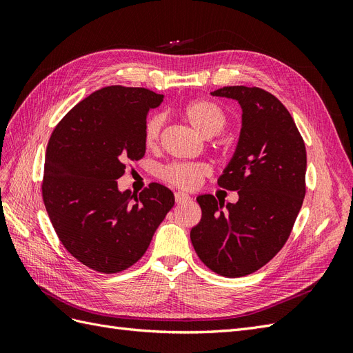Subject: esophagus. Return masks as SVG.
Here are the masks:
<instances>
[{
  "label": "esophagus",
  "mask_w": 353,
  "mask_h": 353,
  "mask_svg": "<svg viewBox=\"0 0 353 353\" xmlns=\"http://www.w3.org/2000/svg\"><path fill=\"white\" fill-rule=\"evenodd\" d=\"M190 200V196L187 193H183V191H176L175 193V201L176 203H185Z\"/></svg>",
  "instance_id": "1"
}]
</instances>
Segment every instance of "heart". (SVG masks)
Masks as SVG:
<instances>
[{
    "instance_id": "heart-1",
    "label": "heart",
    "mask_w": 353,
    "mask_h": 353,
    "mask_svg": "<svg viewBox=\"0 0 353 353\" xmlns=\"http://www.w3.org/2000/svg\"><path fill=\"white\" fill-rule=\"evenodd\" d=\"M183 116L199 134L206 138L218 135L227 125V113L222 105L208 99L188 103L183 109ZM162 128L163 117L160 114L147 121L144 128V144L147 148L157 145ZM209 172L210 169L205 163H174L163 169V178L176 187L194 188Z\"/></svg>"
}]
</instances>
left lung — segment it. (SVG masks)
Masks as SVG:
<instances>
[{"label":"left lung","instance_id":"8db88e82","mask_svg":"<svg viewBox=\"0 0 353 353\" xmlns=\"http://www.w3.org/2000/svg\"><path fill=\"white\" fill-rule=\"evenodd\" d=\"M239 101L241 130L218 178L237 190L223 205L212 194L197 201L201 219L191 228L193 248L209 270L230 279L258 271L281 250L305 197L306 148L292 114L272 94L244 85L212 91Z\"/></svg>","mask_w":353,"mask_h":353}]
</instances>
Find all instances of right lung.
Listing matches in <instances>:
<instances>
[{
	"label": "right lung",
	"instance_id": "1",
	"mask_svg": "<svg viewBox=\"0 0 353 353\" xmlns=\"http://www.w3.org/2000/svg\"><path fill=\"white\" fill-rule=\"evenodd\" d=\"M162 101L147 88L105 87L74 105L51 134L42 199L63 245L94 271L130 268L174 206V193L160 184L140 196L117 187L125 165L144 157L147 113Z\"/></svg>",
	"mask_w": 353,
	"mask_h": 353
}]
</instances>
